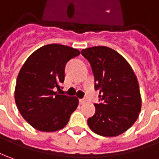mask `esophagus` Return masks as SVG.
<instances>
[{"instance_id": "1", "label": "esophagus", "mask_w": 159, "mask_h": 159, "mask_svg": "<svg viewBox=\"0 0 159 159\" xmlns=\"http://www.w3.org/2000/svg\"><path fill=\"white\" fill-rule=\"evenodd\" d=\"M86 101H87V100H86V98H80V104H85V103H86Z\"/></svg>"}]
</instances>
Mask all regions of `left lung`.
Wrapping results in <instances>:
<instances>
[{
	"label": "left lung",
	"instance_id": "obj_1",
	"mask_svg": "<svg viewBox=\"0 0 159 159\" xmlns=\"http://www.w3.org/2000/svg\"><path fill=\"white\" fill-rule=\"evenodd\" d=\"M90 62L101 102L94 104L95 114L87 119L90 129L104 137L122 134L135 123L141 110V96L136 75L127 61L107 47L81 51Z\"/></svg>",
	"mask_w": 159,
	"mask_h": 159
}]
</instances>
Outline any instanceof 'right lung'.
Returning a JSON list of instances; mask_svg holds the SVG:
<instances>
[{
	"instance_id": "1",
	"label": "right lung",
	"mask_w": 159,
	"mask_h": 159,
	"mask_svg": "<svg viewBox=\"0 0 159 159\" xmlns=\"http://www.w3.org/2000/svg\"><path fill=\"white\" fill-rule=\"evenodd\" d=\"M80 53L65 45H46L23 64L16 80L15 103L24 119L36 130L59 131L76 110L79 99L61 95L55 89L64 82L67 61Z\"/></svg>"
}]
</instances>
